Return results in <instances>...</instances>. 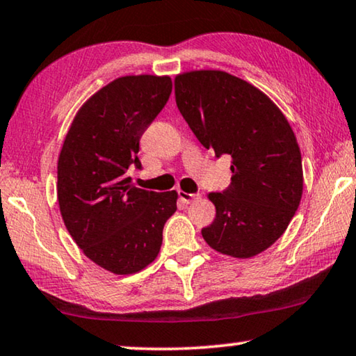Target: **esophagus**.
Here are the masks:
<instances>
[{"mask_svg":"<svg viewBox=\"0 0 356 356\" xmlns=\"http://www.w3.org/2000/svg\"><path fill=\"white\" fill-rule=\"evenodd\" d=\"M179 196H180V200H182L185 204H190V203H193V201H198V200H200V195H198V193L179 192Z\"/></svg>","mask_w":356,"mask_h":356,"instance_id":"34e87169","label":"esophagus"}]
</instances>
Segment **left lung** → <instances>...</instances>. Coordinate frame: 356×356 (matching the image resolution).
Segmentation results:
<instances>
[{
    "mask_svg": "<svg viewBox=\"0 0 356 356\" xmlns=\"http://www.w3.org/2000/svg\"><path fill=\"white\" fill-rule=\"evenodd\" d=\"M176 104L204 148L232 156V184L209 193L216 219L201 230L208 245L248 259L288 229L302 198L304 174L296 136L262 91L220 70L182 73Z\"/></svg>",
    "mask_w": 356,
    "mask_h": 356,
    "instance_id": "8db88e82",
    "label": "left lung"
}]
</instances>
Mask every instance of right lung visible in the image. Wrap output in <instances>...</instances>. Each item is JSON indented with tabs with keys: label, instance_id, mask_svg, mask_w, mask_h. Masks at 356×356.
<instances>
[{
	"label": "right lung",
	"instance_id": "right-lung-1",
	"mask_svg": "<svg viewBox=\"0 0 356 356\" xmlns=\"http://www.w3.org/2000/svg\"><path fill=\"white\" fill-rule=\"evenodd\" d=\"M172 91L169 76H121L95 92L73 120L57 164V198L65 227L83 252L116 275L155 261L177 193L132 185L142 169L140 137Z\"/></svg>",
	"mask_w": 356,
	"mask_h": 356
}]
</instances>
